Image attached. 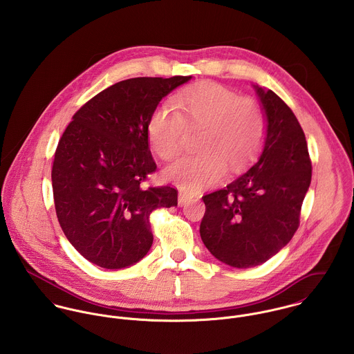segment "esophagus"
<instances>
[{
	"label": "esophagus",
	"instance_id": "obj_1",
	"mask_svg": "<svg viewBox=\"0 0 354 354\" xmlns=\"http://www.w3.org/2000/svg\"><path fill=\"white\" fill-rule=\"evenodd\" d=\"M191 199H192V196L189 194L180 192V195H178V205H184V204H187V202H189Z\"/></svg>",
	"mask_w": 354,
	"mask_h": 354
}]
</instances>
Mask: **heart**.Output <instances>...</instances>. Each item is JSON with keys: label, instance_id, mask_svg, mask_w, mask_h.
I'll return each mask as SVG.
<instances>
[{"label": "heart", "instance_id": "heart-1", "mask_svg": "<svg viewBox=\"0 0 354 354\" xmlns=\"http://www.w3.org/2000/svg\"><path fill=\"white\" fill-rule=\"evenodd\" d=\"M176 110L159 104L147 122L152 150L163 160L174 159L181 150L187 131L202 129L199 153L169 165L163 176L184 191L198 192L215 184L229 170H239L260 151L267 135V118L261 104L252 98L214 83L202 82L185 88L177 98Z\"/></svg>", "mask_w": 354, "mask_h": 354}]
</instances>
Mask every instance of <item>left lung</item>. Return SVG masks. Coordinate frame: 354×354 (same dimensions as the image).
Returning <instances> with one entry per match:
<instances>
[{"instance_id": "obj_1", "label": "left lung", "mask_w": 354, "mask_h": 354, "mask_svg": "<svg viewBox=\"0 0 354 354\" xmlns=\"http://www.w3.org/2000/svg\"><path fill=\"white\" fill-rule=\"evenodd\" d=\"M256 91L268 122L264 150L233 183L202 198L203 243L218 260L236 268L267 261L292 240L312 177L295 113L274 91Z\"/></svg>"}]
</instances>
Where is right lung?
I'll return each instance as SVG.
<instances>
[{"label":"right lung","instance_id":"obj_1","mask_svg":"<svg viewBox=\"0 0 354 354\" xmlns=\"http://www.w3.org/2000/svg\"><path fill=\"white\" fill-rule=\"evenodd\" d=\"M191 76L133 77L86 102L64 131L51 167L59 226L88 261L109 270L135 264L152 245V211L177 205L170 185H143L156 170L147 122Z\"/></svg>","mask_w":354,"mask_h":354}]
</instances>
